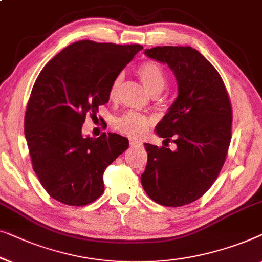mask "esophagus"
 <instances>
[{"label": "esophagus", "mask_w": 262, "mask_h": 262, "mask_svg": "<svg viewBox=\"0 0 262 262\" xmlns=\"http://www.w3.org/2000/svg\"><path fill=\"white\" fill-rule=\"evenodd\" d=\"M130 146L132 147H141L142 142L138 141V140H130Z\"/></svg>", "instance_id": "34e87169"}]
</instances>
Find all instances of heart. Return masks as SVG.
Here are the masks:
<instances>
[{"mask_svg": "<svg viewBox=\"0 0 262 262\" xmlns=\"http://www.w3.org/2000/svg\"><path fill=\"white\" fill-rule=\"evenodd\" d=\"M138 73L143 84H145V86L147 88V90L152 95H159L165 89V86H166V75H165L163 68L159 64H157V62L147 61L145 64L140 65ZM122 75H119L114 79L109 90L110 98L116 97L121 84H122ZM114 126H115L117 130L123 133V134L132 136V138H138L148 128L149 120L146 116L140 115L138 113L130 112L116 119L115 122H114Z\"/></svg>", "mask_w": 262, "mask_h": 262, "instance_id": "b5f03b06", "label": "heart"}]
</instances>
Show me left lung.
<instances>
[{
  "label": "left lung",
  "mask_w": 262,
  "mask_h": 262,
  "mask_svg": "<svg viewBox=\"0 0 262 262\" xmlns=\"http://www.w3.org/2000/svg\"><path fill=\"white\" fill-rule=\"evenodd\" d=\"M143 53L168 65L178 95L156 127L157 135L164 141L173 138L177 148L145 143L148 159L142 187L161 205L192 203L210 189L226 160L231 139L229 97L216 69L192 47H153Z\"/></svg>",
  "instance_id": "1"
}]
</instances>
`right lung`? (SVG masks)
Here are the masks:
<instances>
[{
  "instance_id": "right-lung-1",
  "label": "right lung",
  "mask_w": 262,
  "mask_h": 262,
  "mask_svg": "<svg viewBox=\"0 0 262 262\" xmlns=\"http://www.w3.org/2000/svg\"><path fill=\"white\" fill-rule=\"evenodd\" d=\"M141 45L73 42L39 73L25 115V138L33 169L51 197L82 206L104 191L103 173L128 147L115 133L84 136L86 114L109 101L114 79Z\"/></svg>"
}]
</instances>
